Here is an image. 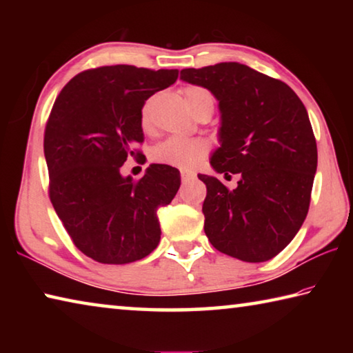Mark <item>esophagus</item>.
Listing matches in <instances>:
<instances>
[{
    "mask_svg": "<svg viewBox=\"0 0 353 353\" xmlns=\"http://www.w3.org/2000/svg\"><path fill=\"white\" fill-rule=\"evenodd\" d=\"M194 174L193 172H182V183H188L191 181H194Z\"/></svg>",
    "mask_w": 353,
    "mask_h": 353,
    "instance_id": "1",
    "label": "esophagus"
}]
</instances>
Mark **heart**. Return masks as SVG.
<instances>
[{
    "instance_id": "1",
    "label": "heart",
    "mask_w": 353,
    "mask_h": 353,
    "mask_svg": "<svg viewBox=\"0 0 353 353\" xmlns=\"http://www.w3.org/2000/svg\"><path fill=\"white\" fill-rule=\"evenodd\" d=\"M185 98L190 107H193L198 101L212 98L205 88L190 85L185 88ZM141 124L143 128H149V117L148 109H143L141 113ZM208 151L207 141L202 139H183V137H171V139L159 143L157 146L152 149L151 157L157 163L177 166L182 170H190L201 162Z\"/></svg>"
}]
</instances>
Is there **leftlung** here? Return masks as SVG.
<instances>
[{
  "instance_id": "8db88e82",
  "label": "left lung",
  "mask_w": 353,
  "mask_h": 353,
  "mask_svg": "<svg viewBox=\"0 0 353 353\" xmlns=\"http://www.w3.org/2000/svg\"><path fill=\"white\" fill-rule=\"evenodd\" d=\"M181 79L218 101L219 146L212 168L240 174L234 191L214 176L198 174L207 187L208 241L238 260H271L308 213L318 148L305 105L285 82L238 62L182 70Z\"/></svg>"
}]
</instances>
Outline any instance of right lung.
I'll return each mask as SVG.
<instances>
[{"label":"right lung","instance_id":"1","mask_svg":"<svg viewBox=\"0 0 353 353\" xmlns=\"http://www.w3.org/2000/svg\"><path fill=\"white\" fill-rule=\"evenodd\" d=\"M177 76L134 65L88 70L52 105L43 143L50 198L76 248L99 263H132L159 246L157 208L174 199L181 172L152 163L135 182L119 168L145 141V101Z\"/></svg>","mask_w":353,"mask_h":353}]
</instances>
